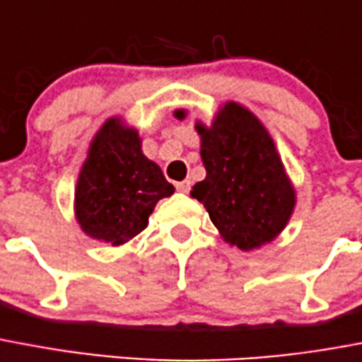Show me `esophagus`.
<instances>
[{"label": "esophagus", "mask_w": 362, "mask_h": 362, "mask_svg": "<svg viewBox=\"0 0 362 362\" xmlns=\"http://www.w3.org/2000/svg\"><path fill=\"white\" fill-rule=\"evenodd\" d=\"M175 189H177L179 192L187 194V192L190 190V181H179V183H175Z\"/></svg>", "instance_id": "esophagus-1"}]
</instances>
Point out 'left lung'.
I'll return each instance as SVG.
<instances>
[{
  "mask_svg": "<svg viewBox=\"0 0 362 362\" xmlns=\"http://www.w3.org/2000/svg\"><path fill=\"white\" fill-rule=\"evenodd\" d=\"M175 117L183 119L185 110ZM196 131L207 175L190 196L231 247L252 250L273 241L293 213L296 190L267 129L250 110L226 103L211 127L198 121Z\"/></svg>",
  "mask_w": 362,
  "mask_h": 362,
  "instance_id": "obj_1",
  "label": "left lung"
}]
</instances>
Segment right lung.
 <instances>
[{"mask_svg": "<svg viewBox=\"0 0 362 362\" xmlns=\"http://www.w3.org/2000/svg\"><path fill=\"white\" fill-rule=\"evenodd\" d=\"M173 190L163 170L141 153L138 131L112 117L89 146L74 190V213L89 237L119 247L146 230L158 199Z\"/></svg>", "mask_w": 362, "mask_h": 362, "instance_id": "1", "label": "right lung"}]
</instances>
